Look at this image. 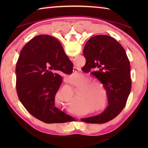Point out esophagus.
Instances as JSON below:
<instances>
[{
    "label": "esophagus",
    "instance_id": "34e87169",
    "mask_svg": "<svg viewBox=\"0 0 148 148\" xmlns=\"http://www.w3.org/2000/svg\"><path fill=\"white\" fill-rule=\"evenodd\" d=\"M79 70L77 68H74L73 69V73L75 75H78L79 74Z\"/></svg>",
    "mask_w": 148,
    "mask_h": 148
}]
</instances>
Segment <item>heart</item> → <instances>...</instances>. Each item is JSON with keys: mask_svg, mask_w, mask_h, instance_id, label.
<instances>
[{"mask_svg": "<svg viewBox=\"0 0 148 148\" xmlns=\"http://www.w3.org/2000/svg\"><path fill=\"white\" fill-rule=\"evenodd\" d=\"M85 74L79 76L77 85L79 86V93L76 104L83 110H91V113L104 111L108 106V97L103 84ZM104 95H103V94Z\"/></svg>", "mask_w": 148, "mask_h": 148, "instance_id": "b5f03b06", "label": "heart"}]
</instances>
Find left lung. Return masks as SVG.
<instances>
[{
    "label": "left lung",
    "mask_w": 148,
    "mask_h": 148,
    "mask_svg": "<svg viewBox=\"0 0 148 148\" xmlns=\"http://www.w3.org/2000/svg\"><path fill=\"white\" fill-rule=\"evenodd\" d=\"M84 56L86 63L82 70L90 72L103 84L109 104L102 114L82 119L104 123L119 115L127 103L131 89L130 62L121 45L107 35L91 37L85 45Z\"/></svg>",
    "instance_id": "obj_1"
}]
</instances>
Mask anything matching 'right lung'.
I'll list each match as a JSON object with an SVG mask.
<instances>
[{"mask_svg": "<svg viewBox=\"0 0 148 148\" xmlns=\"http://www.w3.org/2000/svg\"><path fill=\"white\" fill-rule=\"evenodd\" d=\"M73 64L58 40L49 35L34 37L20 52L16 68L19 99L32 116L46 123L73 120L55 106L62 84L59 71L72 73Z\"/></svg>", "mask_w": 148, "mask_h": 148, "instance_id": "obj_1", "label": "right lung"}]
</instances>
